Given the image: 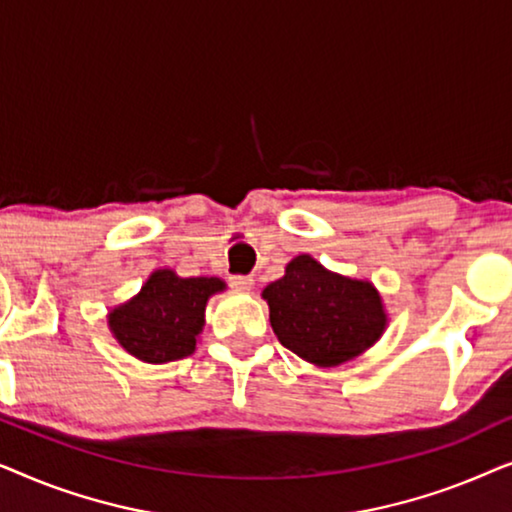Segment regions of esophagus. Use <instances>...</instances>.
Wrapping results in <instances>:
<instances>
[{"label":"esophagus","mask_w":512,"mask_h":512,"mask_svg":"<svg viewBox=\"0 0 512 512\" xmlns=\"http://www.w3.org/2000/svg\"><path fill=\"white\" fill-rule=\"evenodd\" d=\"M230 286H233V289H237V291H242V293H249L251 289H254V277H251V275H233V277H230Z\"/></svg>","instance_id":"34e87169"}]
</instances>
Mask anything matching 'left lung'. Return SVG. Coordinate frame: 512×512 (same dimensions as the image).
I'll use <instances>...</instances> for the list:
<instances>
[{"label":"left lung","instance_id":"obj_1","mask_svg":"<svg viewBox=\"0 0 512 512\" xmlns=\"http://www.w3.org/2000/svg\"><path fill=\"white\" fill-rule=\"evenodd\" d=\"M261 296L277 340L317 368L361 356L389 324L373 282L328 270L310 254L286 263L284 277L265 286Z\"/></svg>","mask_w":512,"mask_h":512}]
</instances>
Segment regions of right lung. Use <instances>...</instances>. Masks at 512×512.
I'll return each mask as SVG.
<instances>
[{"instance_id": "obj_1", "label": "right lung", "mask_w": 512, "mask_h": 512, "mask_svg": "<svg viewBox=\"0 0 512 512\" xmlns=\"http://www.w3.org/2000/svg\"><path fill=\"white\" fill-rule=\"evenodd\" d=\"M228 286L219 277H179L170 268L153 270L125 303L111 307L107 326L125 352L144 363H170L195 352L209 298Z\"/></svg>"}]
</instances>
